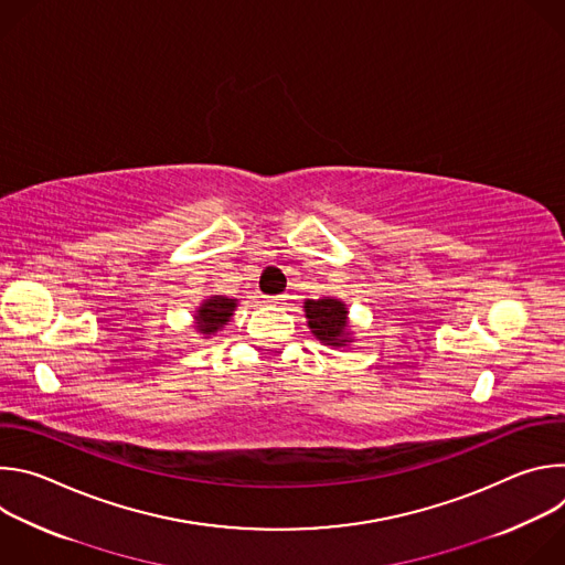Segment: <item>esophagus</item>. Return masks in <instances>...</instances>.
I'll return each mask as SVG.
<instances>
[{"label":"esophagus","mask_w":565,"mask_h":565,"mask_svg":"<svg viewBox=\"0 0 565 565\" xmlns=\"http://www.w3.org/2000/svg\"><path fill=\"white\" fill-rule=\"evenodd\" d=\"M281 299H284V295H281V297H273L270 301H281Z\"/></svg>","instance_id":"1"}]
</instances>
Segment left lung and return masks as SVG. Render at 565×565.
I'll return each mask as SVG.
<instances>
[{
    "label": "left lung",
    "mask_w": 565,
    "mask_h": 565,
    "mask_svg": "<svg viewBox=\"0 0 565 565\" xmlns=\"http://www.w3.org/2000/svg\"><path fill=\"white\" fill-rule=\"evenodd\" d=\"M303 315L310 333L331 349H344L353 344V329L349 308L338 297H319L303 301Z\"/></svg>",
    "instance_id": "left-lung-1"
}]
</instances>
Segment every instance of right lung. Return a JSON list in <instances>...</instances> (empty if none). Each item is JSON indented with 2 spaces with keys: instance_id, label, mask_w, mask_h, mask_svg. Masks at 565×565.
Returning a JSON list of instances; mask_svg holds the SVG:
<instances>
[{
  "instance_id": "right-lung-1",
  "label": "right lung",
  "mask_w": 565,
  "mask_h": 565,
  "mask_svg": "<svg viewBox=\"0 0 565 565\" xmlns=\"http://www.w3.org/2000/svg\"><path fill=\"white\" fill-rule=\"evenodd\" d=\"M238 306V299L225 297V295H210L207 299H203L199 303V308H194V331L199 333V338L207 340L216 333H221L225 329L227 321L232 319L234 310Z\"/></svg>"
}]
</instances>
